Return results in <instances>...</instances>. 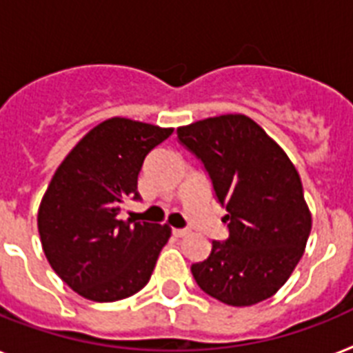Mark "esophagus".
Here are the masks:
<instances>
[{
    "label": "esophagus",
    "mask_w": 353,
    "mask_h": 353,
    "mask_svg": "<svg viewBox=\"0 0 353 353\" xmlns=\"http://www.w3.org/2000/svg\"><path fill=\"white\" fill-rule=\"evenodd\" d=\"M172 234H174L176 237H183L188 234V230H186V228H174V230H172Z\"/></svg>",
    "instance_id": "obj_1"
}]
</instances>
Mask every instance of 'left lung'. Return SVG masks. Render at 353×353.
<instances>
[{
  "mask_svg": "<svg viewBox=\"0 0 353 353\" xmlns=\"http://www.w3.org/2000/svg\"><path fill=\"white\" fill-rule=\"evenodd\" d=\"M177 141L203 163L226 208V241L192 265L197 286L232 306L268 299L285 285L312 230L301 177L283 148L243 114L177 128Z\"/></svg>",
  "mask_w": 353,
  "mask_h": 353,
  "instance_id": "8db88e82",
  "label": "left lung"
}]
</instances>
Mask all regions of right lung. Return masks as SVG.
I'll list each match as a JSON object with an SVG mask.
<instances>
[{
    "instance_id": "right-lung-1",
    "label": "right lung",
    "mask_w": 353,
    "mask_h": 353,
    "mask_svg": "<svg viewBox=\"0 0 353 353\" xmlns=\"http://www.w3.org/2000/svg\"><path fill=\"white\" fill-rule=\"evenodd\" d=\"M174 128L112 117L77 143L54 174L37 212L43 252L57 276L96 303L134 296L167 245V225L119 219L139 199L137 176Z\"/></svg>"
}]
</instances>
